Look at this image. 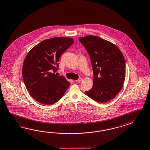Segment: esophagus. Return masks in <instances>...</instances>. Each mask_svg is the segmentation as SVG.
<instances>
[{
	"mask_svg": "<svg viewBox=\"0 0 150 150\" xmlns=\"http://www.w3.org/2000/svg\"><path fill=\"white\" fill-rule=\"evenodd\" d=\"M82 80V78L80 77V78H79L78 80H76V82H79L80 81H81Z\"/></svg>",
	"mask_w": 150,
	"mask_h": 150,
	"instance_id": "34e87169",
	"label": "esophagus"
}]
</instances>
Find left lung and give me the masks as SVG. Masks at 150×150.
Returning <instances> with one entry per match:
<instances>
[{
  "mask_svg": "<svg viewBox=\"0 0 150 150\" xmlns=\"http://www.w3.org/2000/svg\"><path fill=\"white\" fill-rule=\"evenodd\" d=\"M79 41L89 54L93 69V86L86 94L97 102L111 100L122 89L125 79L123 54L115 44L97 36L80 37Z\"/></svg>",
  "mask_w": 150,
  "mask_h": 150,
  "instance_id": "left-lung-1",
  "label": "left lung"
}]
</instances>
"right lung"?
I'll use <instances>...</instances> for the list:
<instances>
[{
  "instance_id": "add662e5",
  "label": "right lung",
  "mask_w": 150,
  "mask_h": 150,
  "mask_svg": "<svg viewBox=\"0 0 150 150\" xmlns=\"http://www.w3.org/2000/svg\"><path fill=\"white\" fill-rule=\"evenodd\" d=\"M74 43L71 38L55 37L44 40L28 53L22 75L27 90L34 100L45 105L55 103L62 97L70 83L54 73L61 55Z\"/></svg>"
}]
</instances>
